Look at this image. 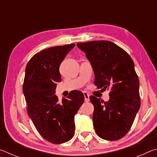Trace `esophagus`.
<instances>
[{"mask_svg": "<svg viewBox=\"0 0 157 157\" xmlns=\"http://www.w3.org/2000/svg\"><path fill=\"white\" fill-rule=\"evenodd\" d=\"M84 101H85V102H89V100H90L89 95L87 94V93H86V92L84 93Z\"/></svg>", "mask_w": 157, "mask_h": 157, "instance_id": "34e87169", "label": "esophagus"}]
</instances>
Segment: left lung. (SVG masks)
Here are the masks:
<instances>
[{
    "label": "left lung",
    "mask_w": 157,
    "mask_h": 157,
    "mask_svg": "<svg viewBox=\"0 0 157 157\" xmlns=\"http://www.w3.org/2000/svg\"><path fill=\"white\" fill-rule=\"evenodd\" d=\"M91 63L97 89H110L109 100L90 96L94 106L93 122L101 139L116 140L131 128L140 106L139 80L128 53L109 41L77 44Z\"/></svg>",
    "instance_id": "1"
}]
</instances>
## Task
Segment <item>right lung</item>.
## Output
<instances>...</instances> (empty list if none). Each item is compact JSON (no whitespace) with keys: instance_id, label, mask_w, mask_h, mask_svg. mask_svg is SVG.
<instances>
[{"instance_id":"1","label":"right lung","mask_w":157,"mask_h":157,"mask_svg":"<svg viewBox=\"0 0 157 157\" xmlns=\"http://www.w3.org/2000/svg\"><path fill=\"white\" fill-rule=\"evenodd\" d=\"M75 44L54 46L37 52L25 68L23 91L28 114L41 136L59 144L75 134L74 116L84 101L79 91L70 93L59 102L55 95L57 82L62 81L59 66Z\"/></svg>"}]
</instances>
